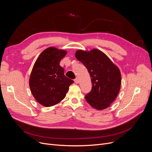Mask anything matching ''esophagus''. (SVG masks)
<instances>
[{"label": "esophagus", "mask_w": 152, "mask_h": 152, "mask_svg": "<svg viewBox=\"0 0 152 152\" xmlns=\"http://www.w3.org/2000/svg\"><path fill=\"white\" fill-rule=\"evenodd\" d=\"M74 81H75V83L76 84H78V83H79V79H78L77 78H76Z\"/></svg>", "instance_id": "1"}]
</instances>
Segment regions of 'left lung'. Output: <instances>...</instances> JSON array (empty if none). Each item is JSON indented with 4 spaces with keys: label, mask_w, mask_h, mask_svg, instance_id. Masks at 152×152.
<instances>
[{
    "label": "left lung",
    "mask_w": 152,
    "mask_h": 152,
    "mask_svg": "<svg viewBox=\"0 0 152 152\" xmlns=\"http://www.w3.org/2000/svg\"><path fill=\"white\" fill-rule=\"evenodd\" d=\"M76 58L84 64L91 76L92 87L85 98L94 108L102 110L116 99L121 88V75L119 68L99 49L78 50Z\"/></svg>",
    "instance_id": "left-lung-1"
}]
</instances>
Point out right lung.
I'll use <instances>...</instances> for the list:
<instances>
[{
  "label": "right lung",
  "mask_w": 152,
  "mask_h": 152,
  "mask_svg": "<svg viewBox=\"0 0 152 152\" xmlns=\"http://www.w3.org/2000/svg\"><path fill=\"white\" fill-rule=\"evenodd\" d=\"M66 53L65 50L50 47L42 52L34 63L29 84L35 100L44 107H52L61 102L74 83L65 76L60 66Z\"/></svg>",
  "instance_id": "obj_1"
}]
</instances>
